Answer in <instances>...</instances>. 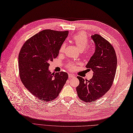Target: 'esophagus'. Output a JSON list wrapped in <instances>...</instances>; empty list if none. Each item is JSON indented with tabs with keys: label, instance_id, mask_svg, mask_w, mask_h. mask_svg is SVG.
<instances>
[{
	"label": "esophagus",
	"instance_id": "obj_1",
	"mask_svg": "<svg viewBox=\"0 0 133 133\" xmlns=\"http://www.w3.org/2000/svg\"><path fill=\"white\" fill-rule=\"evenodd\" d=\"M68 77H69L70 78H73L75 77V76H74L72 74H68Z\"/></svg>",
	"mask_w": 133,
	"mask_h": 133
}]
</instances>
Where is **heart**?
<instances>
[{"label":"heart","mask_w":133,"mask_h":133,"mask_svg":"<svg viewBox=\"0 0 133 133\" xmlns=\"http://www.w3.org/2000/svg\"><path fill=\"white\" fill-rule=\"evenodd\" d=\"M72 41L77 46L80 51H84L88 46V40L86 34L84 32H79L75 35L72 37ZM66 44L62 43L59 49V52L63 53L65 51ZM85 54H88V51H85ZM77 67V63L75 62H69L67 63V68L70 71H74Z\"/></svg>","instance_id":"b5f03b06"}]
</instances>
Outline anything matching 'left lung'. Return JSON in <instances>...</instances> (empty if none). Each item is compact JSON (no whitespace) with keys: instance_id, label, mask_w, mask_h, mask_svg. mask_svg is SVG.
Segmentation results:
<instances>
[{"instance_id":"8db88e82","label":"left lung","mask_w":133,"mask_h":133,"mask_svg":"<svg viewBox=\"0 0 133 133\" xmlns=\"http://www.w3.org/2000/svg\"><path fill=\"white\" fill-rule=\"evenodd\" d=\"M96 45L95 52L86 67L93 72L89 81L77 76L79 84L76 91L79 99L91 103L99 99L112 85L117 70V58L113 46L98 34L91 36Z\"/></svg>"}]
</instances>
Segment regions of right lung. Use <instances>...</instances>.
Returning a JSON list of instances; mask_svg holds the SVG:
<instances>
[{
    "instance_id": "1",
    "label": "right lung",
    "mask_w": 133,
    "mask_h": 133,
    "mask_svg": "<svg viewBox=\"0 0 133 133\" xmlns=\"http://www.w3.org/2000/svg\"><path fill=\"white\" fill-rule=\"evenodd\" d=\"M68 34V31L44 30L28 39L20 50V79L33 96L43 102L56 99L68 79L66 72L52 74L49 70V62L57 57Z\"/></svg>"
}]
</instances>
